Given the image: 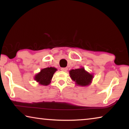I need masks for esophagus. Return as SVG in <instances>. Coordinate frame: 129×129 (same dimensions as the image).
<instances>
[{
    "label": "esophagus",
    "instance_id": "1",
    "mask_svg": "<svg viewBox=\"0 0 129 129\" xmlns=\"http://www.w3.org/2000/svg\"><path fill=\"white\" fill-rule=\"evenodd\" d=\"M61 70L63 72H67L68 71V68H61Z\"/></svg>",
    "mask_w": 129,
    "mask_h": 129
}]
</instances>
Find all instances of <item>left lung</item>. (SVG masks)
<instances>
[{
  "mask_svg": "<svg viewBox=\"0 0 129 129\" xmlns=\"http://www.w3.org/2000/svg\"><path fill=\"white\" fill-rule=\"evenodd\" d=\"M69 75L76 85L80 86H88L92 82L93 74L87 72L84 67L69 71Z\"/></svg>",
  "mask_w": 129,
  "mask_h": 129,
  "instance_id": "8db88e82",
  "label": "left lung"
}]
</instances>
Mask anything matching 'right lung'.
I'll return each mask as SVG.
<instances>
[{
  "mask_svg": "<svg viewBox=\"0 0 129 129\" xmlns=\"http://www.w3.org/2000/svg\"><path fill=\"white\" fill-rule=\"evenodd\" d=\"M57 71L54 67H48L40 70V72L37 73L35 76L34 80L39 85L44 86H47L51 82L54 73Z\"/></svg>",
  "mask_w": 129,
  "mask_h": 129,
  "instance_id": "right-lung-1",
  "label": "right lung"
}]
</instances>
